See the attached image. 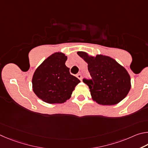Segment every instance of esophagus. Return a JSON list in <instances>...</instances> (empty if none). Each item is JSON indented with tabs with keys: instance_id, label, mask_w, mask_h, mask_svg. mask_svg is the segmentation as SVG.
I'll return each mask as SVG.
<instances>
[{
	"instance_id": "1",
	"label": "esophagus",
	"mask_w": 148,
	"mask_h": 148,
	"mask_svg": "<svg viewBox=\"0 0 148 148\" xmlns=\"http://www.w3.org/2000/svg\"><path fill=\"white\" fill-rule=\"evenodd\" d=\"M76 77H77V78H78L79 80H81V79H82V75L81 74H77V75H76Z\"/></svg>"
}]
</instances>
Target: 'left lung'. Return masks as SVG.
Returning <instances> with one entry per match:
<instances>
[{"label": "left lung", "mask_w": 148, "mask_h": 148, "mask_svg": "<svg viewBox=\"0 0 148 148\" xmlns=\"http://www.w3.org/2000/svg\"><path fill=\"white\" fill-rule=\"evenodd\" d=\"M77 54L88 64L92 79H83L88 86L92 99L102 105L120 103L131 89V78L127 70L114 59L97 54L89 56L85 52Z\"/></svg>", "instance_id": "left-lung-1"}]
</instances>
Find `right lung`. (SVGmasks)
Wrapping results in <instances>:
<instances>
[{
  "label": "right lung",
  "mask_w": 148,
  "mask_h": 148,
  "mask_svg": "<svg viewBox=\"0 0 148 148\" xmlns=\"http://www.w3.org/2000/svg\"><path fill=\"white\" fill-rule=\"evenodd\" d=\"M67 56L62 53H54L45 59L36 69L32 77V89L44 102L63 103L71 97L80 82L70 74L65 63Z\"/></svg>",
  "instance_id": "1"
}]
</instances>
